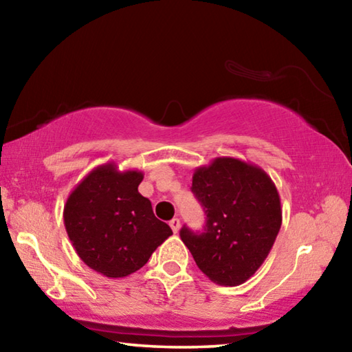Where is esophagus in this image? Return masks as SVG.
Segmentation results:
<instances>
[{
  "mask_svg": "<svg viewBox=\"0 0 352 352\" xmlns=\"http://www.w3.org/2000/svg\"><path fill=\"white\" fill-rule=\"evenodd\" d=\"M169 225H170V228H172V231H174V233H178V230H180V219L174 217L169 222Z\"/></svg>",
  "mask_w": 352,
  "mask_h": 352,
  "instance_id": "obj_1",
  "label": "esophagus"
}]
</instances>
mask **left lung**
Here are the masks:
<instances>
[{
	"mask_svg": "<svg viewBox=\"0 0 352 352\" xmlns=\"http://www.w3.org/2000/svg\"><path fill=\"white\" fill-rule=\"evenodd\" d=\"M190 190L204 206L206 225L204 233L183 226V243L212 283H245L269 256L281 228L275 183L259 166L220 157L195 169Z\"/></svg>",
	"mask_w": 352,
	"mask_h": 352,
	"instance_id": "1",
	"label": "left lung"
}]
</instances>
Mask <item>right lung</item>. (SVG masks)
<instances>
[{"mask_svg": "<svg viewBox=\"0 0 352 352\" xmlns=\"http://www.w3.org/2000/svg\"><path fill=\"white\" fill-rule=\"evenodd\" d=\"M140 170H118L115 163L94 168L69 194L63 222L76 253L94 272L124 278L140 270L172 230L155 217L138 186Z\"/></svg>", "mask_w": 352, "mask_h": 352, "instance_id": "right-lung-1", "label": "right lung"}]
</instances>
